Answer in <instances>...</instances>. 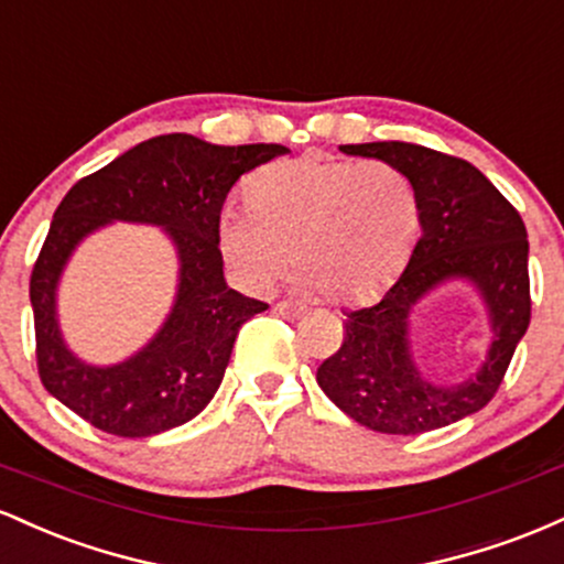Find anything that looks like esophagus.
<instances>
[{
	"mask_svg": "<svg viewBox=\"0 0 564 564\" xmlns=\"http://www.w3.org/2000/svg\"><path fill=\"white\" fill-rule=\"evenodd\" d=\"M275 313L283 315V318H302L304 315V307H300V304H291V302H278L275 304Z\"/></svg>",
	"mask_w": 564,
	"mask_h": 564,
	"instance_id": "obj_1",
	"label": "esophagus"
}]
</instances>
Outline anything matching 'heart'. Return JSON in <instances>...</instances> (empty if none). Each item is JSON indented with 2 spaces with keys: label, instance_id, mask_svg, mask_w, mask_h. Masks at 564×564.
Masks as SVG:
<instances>
[{
  "label": "heart",
  "instance_id": "b5f03b06",
  "mask_svg": "<svg viewBox=\"0 0 564 564\" xmlns=\"http://www.w3.org/2000/svg\"><path fill=\"white\" fill-rule=\"evenodd\" d=\"M246 208L219 219L217 246L241 286L268 289L296 268L302 291L358 304L405 268L422 228L416 187L384 161L300 156L251 174Z\"/></svg>",
  "mask_w": 564,
  "mask_h": 564
}]
</instances>
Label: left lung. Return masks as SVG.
<instances>
[{
	"instance_id": "8db88e82",
	"label": "left lung",
	"mask_w": 564,
	"mask_h": 564,
	"mask_svg": "<svg viewBox=\"0 0 564 564\" xmlns=\"http://www.w3.org/2000/svg\"><path fill=\"white\" fill-rule=\"evenodd\" d=\"M405 172L422 206V236L403 275L371 307L345 313V341L318 368L336 408L384 435H422L477 413L494 400L530 323L528 230L520 212L469 161L413 145H339ZM464 276L489 310L491 347L475 378L453 388L424 380L412 364L406 321L440 282Z\"/></svg>"
}]
</instances>
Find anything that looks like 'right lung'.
Instances as JSON below:
<instances>
[{
    "instance_id": "1",
    "label": "right lung",
    "mask_w": 564,
    "mask_h": 564,
    "mask_svg": "<svg viewBox=\"0 0 564 564\" xmlns=\"http://www.w3.org/2000/svg\"><path fill=\"white\" fill-rule=\"evenodd\" d=\"M275 142L212 145L193 134H159L87 174L55 209L31 270L39 379L95 430L151 437L198 416L215 398L238 328L268 304L225 283L219 212L243 172L283 156ZM159 224L178 249L181 283L171 318L138 356L87 367L56 326V281L89 231L108 221Z\"/></svg>"
}]
</instances>
